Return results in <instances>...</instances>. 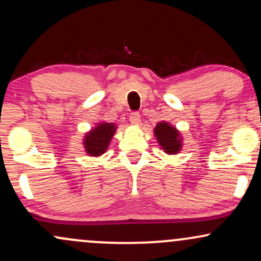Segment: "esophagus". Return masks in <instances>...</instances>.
Masks as SVG:
<instances>
[{
    "label": "esophagus",
    "instance_id": "obj_1",
    "mask_svg": "<svg viewBox=\"0 0 261 261\" xmlns=\"http://www.w3.org/2000/svg\"><path fill=\"white\" fill-rule=\"evenodd\" d=\"M130 122L133 125H139L140 122H141V116H140V114L139 113H131L130 114Z\"/></svg>",
    "mask_w": 261,
    "mask_h": 261
}]
</instances>
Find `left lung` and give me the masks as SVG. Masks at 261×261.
Here are the masks:
<instances>
[{
	"label": "left lung",
	"instance_id": "obj_1",
	"mask_svg": "<svg viewBox=\"0 0 261 261\" xmlns=\"http://www.w3.org/2000/svg\"><path fill=\"white\" fill-rule=\"evenodd\" d=\"M155 140L167 154H176L181 151L182 137L180 131L172 126L169 122L161 121L153 128Z\"/></svg>",
	"mask_w": 261,
	"mask_h": 261
}]
</instances>
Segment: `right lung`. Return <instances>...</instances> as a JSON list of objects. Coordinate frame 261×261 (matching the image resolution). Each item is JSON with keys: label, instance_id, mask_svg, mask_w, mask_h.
Wrapping results in <instances>:
<instances>
[{"label": "right lung", "instance_id": "right-lung-1", "mask_svg": "<svg viewBox=\"0 0 261 261\" xmlns=\"http://www.w3.org/2000/svg\"><path fill=\"white\" fill-rule=\"evenodd\" d=\"M115 131V124L98 122L97 126H94L86 134L85 140H83L86 153L92 155V157H99V155L106 153Z\"/></svg>", "mask_w": 261, "mask_h": 261}]
</instances>
